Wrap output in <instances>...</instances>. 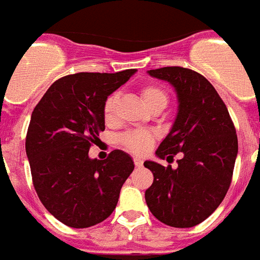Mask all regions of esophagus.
<instances>
[{
	"instance_id": "34e87169",
	"label": "esophagus",
	"mask_w": 260,
	"mask_h": 260,
	"mask_svg": "<svg viewBox=\"0 0 260 260\" xmlns=\"http://www.w3.org/2000/svg\"><path fill=\"white\" fill-rule=\"evenodd\" d=\"M134 164H136L137 168H141V166L143 165V161L141 158H138V157H136V158H134Z\"/></svg>"
}]
</instances>
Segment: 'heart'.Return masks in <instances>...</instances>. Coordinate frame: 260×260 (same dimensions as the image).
<instances>
[{
    "label": "heart",
    "instance_id": "b5f03b06",
    "mask_svg": "<svg viewBox=\"0 0 260 260\" xmlns=\"http://www.w3.org/2000/svg\"><path fill=\"white\" fill-rule=\"evenodd\" d=\"M141 98L143 103L147 106V109H165L168 105V94L162 87L155 86V84H146L141 88ZM118 103L117 95H110L105 102L103 106V115L107 122H111L115 115V107ZM153 136L149 132L145 130H136V132H128L120 137V141L123 143V146L128 149L133 153L142 154L145 151L149 150V147L153 143Z\"/></svg>",
    "mask_w": 260,
    "mask_h": 260
}]
</instances>
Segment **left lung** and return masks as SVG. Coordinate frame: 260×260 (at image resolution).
Returning a JSON list of instances; mask_svg holds the SVG:
<instances>
[{"instance_id":"obj_1","label":"left lung","mask_w":260,"mask_h":260,"mask_svg":"<svg viewBox=\"0 0 260 260\" xmlns=\"http://www.w3.org/2000/svg\"><path fill=\"white\" fill-rule=\"evenodd\" d=\"M147 74L170 83L178 103L172 128L155 155L169 161L181 153V159L176 169L143 162L154 176L145 200L166 225L194 227L215 212L230 188L238 155L235 126L215 87L203 75L182 67Z\"/></svg>"}]
</instances>
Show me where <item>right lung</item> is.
Wrapping results in <instances>:
<instances>
[{
	"label": "right lung",
	"instance_id": "1",
	"mask_svg": "<svg viewBox=\"0 0 260 260\" xmlns=\"http://www.w3.org/2000/svg\"><path fill=\"white\" fill-rule=\"evenodd\" d=\"M136 72L68 75L56 80L33 110L25 142L33 185L48 212L68 227H92L107 219L134 170L124 151L96 159L88 150L105 130L107 96Z\"/></svg>",
	"mask_w": 260,
	"mask_h": 260
}]
</instances>
